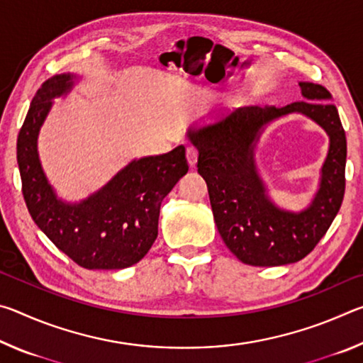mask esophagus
Segmentation results:
<instances>
[{
  "label": "esophagus",
  "mask_w": 363,
  "mask_h": 363,
  "mask_svg": "<svg viewBox=\"0 0 363 363\" xmlns=\"http://www.w3.org/2000/svg\"><path fill=\"white\" fill-rule=\"evenodd\" d=\"M187 160H189L190 168H195L196 160H199V149H196V147H194V145L187 147Z\"/></svg>",
  "instance_id": "obj_1"
}]
</instances>
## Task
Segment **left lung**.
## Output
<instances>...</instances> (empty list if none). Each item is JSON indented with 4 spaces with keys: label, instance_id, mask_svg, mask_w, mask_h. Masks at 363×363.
Instances as JSON below:
<instances>
[{
    "label": "left lung",
    "instance_id": "left-lung-1",
    "mask_svg": "<svg viewBox=\"0 0 363 363\" xmlns=\"http://www.w3.org/2000/svg\"><path fill=\"white\" fill-rule=\"evenodd\" d=\"M307 101L285 107H240L225 120L189 138L199 149L196 168L205 177L218 230L233 255L259 267L298 262L330 229L346 190V134L331 94L322 84L299 83ZM298 111L315 119L330 136L321 190L306 212H281L269 203L255 174L252 147L269 121Z\"/></svg>",
    "mask_w": 363,
    "mask_h": 363
}]
</instances>
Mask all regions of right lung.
<instances>
[{"label":"right lung","mask_w":363,"mask_h":363,"mask_svg":"<svg viewBox=\"0 0 363 363\" xmlns=\"http://www.w3.org/2000/svg\"><path fill=\"white\" fill-rule=\"evenodd\" d=\"M70 86V75L49 78L30 104L17 138L23 200L35 224L78 266L89 270L130 267L155 242L162 201L189 171L186 147L133 162L88 200L64 203L43 173L36 138L51 99Z\"/></svg>","instance_id":"add662e5"}]
</instances>
